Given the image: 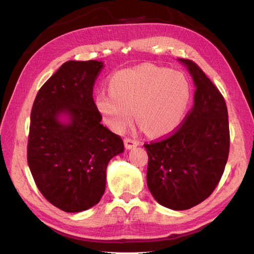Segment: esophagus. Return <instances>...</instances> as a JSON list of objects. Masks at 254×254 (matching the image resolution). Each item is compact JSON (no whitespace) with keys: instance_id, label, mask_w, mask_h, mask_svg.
<instances>
[{"instance_id":"34e87169","label":"esophagus","mask_w":254,"mask_h":254,"mask_svg":"<svg viewBox=\"0 0 254 254\" xmlns=\"http://www.w3.org/2000/svg\"><path fill=\"white\" fill-rule=\"evenodd\" d=\"M137 144H139V141L132 139V137H126V139H124V145H126L127 149L134 148Z\"/></svg>"}]
</instances>
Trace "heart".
Listing matches in <instances>:
<instances>
[{"label":"heart","instance_id":"b5f03b06","mask_svg":"<svg viewBox=\"0 0 254 254\" xmlns=\"http://www.w3.org/2000/svg\"><path fill=\"white\" fill-rule=\"evenodd\" d=\"M110 93L100 92L95 105L112 130L123 132L133 121L152 135L173 131L182 122L190 100L183 72L143 64L119 70L110 78Z\"/></svg>","mask_w":254,"mask_h":254}]
</instances>
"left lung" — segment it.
<instances>
[{
	"instance_id": "8db88e82",
	"label": "left lung",
	"mask_w": 254,
	"mask_h": 254,
	"mask_svg": "<svg viewBox=\"0 0 254 254\" xmlns=\"http://www.w3.org/2000/svg\"><path fill=\"white\" fill-rule=\"evenodd\" d=\"M180 62L195 81L194 106L168 135L143 144L149 190L159 204L176 210L194 207L212 195L230 151L224 97L196 63Z\"/></svg>"
}]
</instances>
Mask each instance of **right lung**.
Here are the masks:
<instances>
[{
	"label": "right lung",
	"mask_w": 254,
	"mask_h": 254,
	"mask_svg": "<svg viewBox=\"0 0 254 254\" xmlns=\"http://www.w3.org/2000/svg\"><path fill=\"white\" fill-rule=\"evenodd\" d=\"M103 68L97 60H69L42 85L33 102L27 159L38 189L67 213L91 208L102 198L106 167L123 152L121 136L101 123L93 87ZM67 114L64 125L59 115Z\"/></svg>",
	"instance_id": "1"
}]
</instances>
